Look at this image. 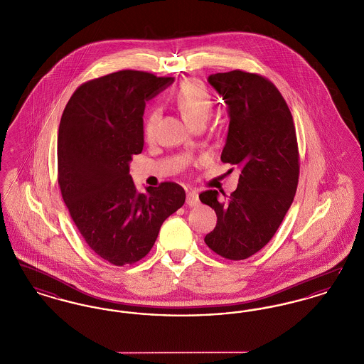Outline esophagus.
Segmentation results:
<instances>
[{
	"label": "esophagus",
	"mask_w": 364,
	"mask_h": 364,
	"mask_svg": "<svg viewBox=\"0 0 364 364\" xmlns=\"http://www.w3.org/2000/svg\"><path fill=\"white\" fill-rule=\"evenodd\" d=\"M199 203V193L196 191H190L187 193V205L188 206H196Z\"/></svg>",
	"instance_id": "esophagus-1"
}]
</instances>
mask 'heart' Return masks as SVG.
Segmentation results:
<instances>
[{
	"label": "heart",
	"instance_id": "heart-1",
	"mask_svg": "<svg viewBox=\"0 0 364 364\" xmlns=\"http://www.w3.org/2000/svg\"><path fill=\"white\" fill-rule=\"evenodd\" d=\"M173 101L191 125L195 122H206L213 110V100L208 88L193 79L186 80L180 85L174 92ZM156 119V110L147 113L143 124V132L146 138L153 135Z\"/></svg>",
	"mask_w": 364,
	"mask_h": 364
}]
</instances>
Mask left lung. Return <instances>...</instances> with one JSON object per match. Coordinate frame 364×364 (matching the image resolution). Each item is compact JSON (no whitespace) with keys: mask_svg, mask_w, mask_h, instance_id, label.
<instances>
[{"mask_svg":"<svg viewBox=\"0 0 364 364\" xmlns=\"http://www.w3.org/2000/svg\"><path fill=\"white\" fill-rule=\"evenodd\" d=\"M208 82L228 105L221 161L242 173L229 199L220 200L215 190L199 195L217 214L205 242L223 258L247 259L272 240L294 202L299 181L294 119L277 87L260 75L230 70L210 75Z\"/></svg>","mask_w":364,"mask_h":364,"instance_id":"left-lung-1","label":"left lung"}]
</instances>
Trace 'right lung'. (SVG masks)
Here are the masks:
<instances>
[{
	"mask_svg": "<svg viewBox=\"0 0 364 364\" xmlns=\"http://www.w3.org/2000/svg\"><path fill=\"white\" fill-rule=\"evenodd\" d=\"M141 70L86 82L64 109L57 138L58 184L88 247L112 264H132L156 242L164 221L186 202L176 183L140 193L129 174L143 150L146 101L173 83Z\"/></svg>",
	"mask_w": 364,
	"mask_h": 364,
	"instance_id": "add662e5",
	"label": "right lung"
}]
</instances>
